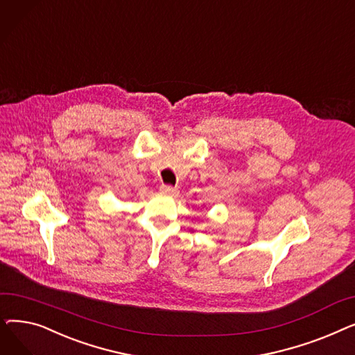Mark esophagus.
I'll list each match as a JSON object with an SVG mask.
<instances>
[{"mask_svg":"<svg viewBox=\"0 0 355 355\" xmlns=\"http://www.w3.org/2000/svg\"><path fill=\"white\" fill-rule=\"evenodd\" d=\"M159 191L164 194H168V196H175L178 193V190L175 187H173V185H168V184H162L159 187Z\"/></svg>","mask_w":355,"mask_h":355,"instance_id":"1","label":"esophagus"}]
</instances>
